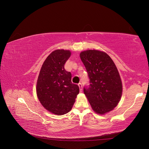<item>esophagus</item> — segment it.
I'll return each mask as SVG.
<instances>
[{
    "mask_svg": "<svg viewBox=\"0 0 149 149\" xmlns=\"http://www.w3.org/2000/svg\"><path fill=\"white\" fill-rule=\"evenodd\" d=\"M78 86H79V88L80 92H82V91H83V86H82L81 83H79V84H78Z\"/></svg>",
    "mask_w": 149,
    "mask_h": 149,
    "instance_id": "esophagus-1",
    "label": "esophagus"
}]
</instances>
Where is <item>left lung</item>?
<instances>
[{
    "mask_svg": "<svg viewBox=\"0 0 149 149\" xmlns=\"http://www.w3.org/2000/svg\"><path fill=\"white\" fill-rule=\"evenodd\" d=\"M79 56L90 80L89 86L84 88V93L94 112L105 114L118 106L123 94L118 68L104 52L87 49Z\"/></svg>",
    "mask_w": 149,
    "mask_h": 149,
    "instance_id": "obj_1",
    "label": "left lung"
}]
</instances>
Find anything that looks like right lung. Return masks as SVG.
Masks as SVG:
<instances>
[{
    "label": "right lung",
    "instance_id": "1",
    "mask_svg": "<svg viewBox=\"0 0 149 149\" xmlns=\"http://www.w3.org/2000/svg\"><path fill=\"white\" fill-rule=\"evenodd\" d=\"M71 55L68 49L52 52L43 62L37 79L38 100L45 109L55 115L69 112L79 92L78 86L71 82V73L64 68Z\"/></svg>",
    "mask_w": 149,
    "mask_h": 149
}]
</instances>
